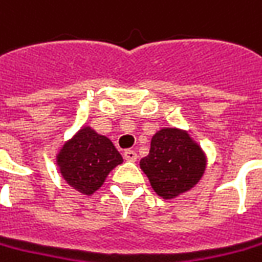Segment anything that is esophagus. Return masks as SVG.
<instances>
[{"label":"esophagus","mask_w":262,"mask_h":262,"mask_svg":"<svg viewBox=\"0 0 262 262\" xmlns=\"http://www.w3.org/2000/svg\"><path fill=\"white\" fill-rule=\"evenodd\" d=\"M123 158L126 159V161L135 162L136 159H138V154H136L135 150H132V149H127V150H124Z\"/></svg>","instance_id":"1"}]
</instances>
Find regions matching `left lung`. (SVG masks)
<instances>
[{"label":"left lung","instance_id":"obj_1","mask_svg":"<svg viewBox=\"0 0 262 262\" xmlns=\"http://www.w3.org/2000/svg\"><path fill=\"white\" fill-rule=\"evenodd\" d=\"M140 168L162 198H175L196 185L205 170V156L192 139L176 129H162L150 142Z\"/></svg>","mask_w":262,"mask_h":262}]
</instances>
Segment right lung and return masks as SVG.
I'll use <instances>...</instances> for the list:
<instances>
[{
  "label": "right lung",
  "instance_id": "obj_1",
  "mask_svg": "<svg viewBox=\"0 0 262 262\" xmlns=\"http://www.w3.org/2000/svg\"><path fill=\"white\" fill-rule=\"evenodd\" d=\"M123 158L106 136L90 127L81 130L63 146L58 155L60 172L67 183L84 195H92Z\"/></svg>",
  "mask_w": 262,
  "mask_h": 262
}]
</instances>
